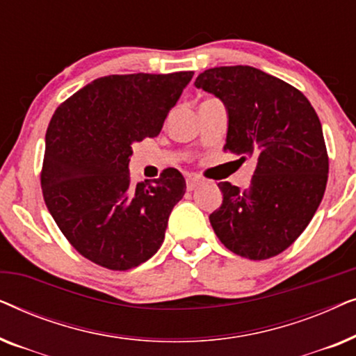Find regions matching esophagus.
Instances as JSON below:
<instances>
[{
	"label": "esophagus",
	"mask_w": 356,
	"mask_h": 356,
	"mask_svg": "<svg viewBox=\"0 0 356 356\" xmlns=\"http://www.w3.org/2000/svg\"><path fill=\"white\" fill-rule=\"evenodd\" d=\"M202 184V179L199 177H193V175H189V177L186 178V189L188 191H194L197 186H201Z\"/></svg>",
	"instance_id": "1"
}]
</instances>
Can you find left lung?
<instances>
[{"instance_id": "obj_1", "label": "left lung", "mask_w": 356, "mask_h": 356, "mask_svg": "<svg viewBox=\"0 0 356 356\" xmlns=\"http://www.w3.org/2000/svg\"><path fill=\"white\" fill-rule=\"evenodd\" d=\"M194 86L225 105V150L252 157L250 188L222 181V206L209 216L223 245L248 259H269L298 238L323 201L329 159L323 126L293 86L251 66L212 67Z\"/></svg>"}]
</instances>
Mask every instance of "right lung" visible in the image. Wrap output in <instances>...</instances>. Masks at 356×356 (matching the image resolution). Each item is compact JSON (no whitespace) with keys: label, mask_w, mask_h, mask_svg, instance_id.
Returning <instances> with one entry per match:
<instances>
[{"label":"right lung","mask_w":356,"mask_h":356,"mask_svg":"<svg viewBox=\"0 0 356 356\" xmlns=\"http://www.w3.org/2000/svg\"><path fill=\"white\" fill-rule=\"evenodd\" d=\"M193 71L99 77L58 106L45 136L43 199L87 259L128 270L162 246L172 209L186 193L177 168L133 184V144L155 138Z\"/></svg>","instance_id":"obj_1"}]
</instances>
